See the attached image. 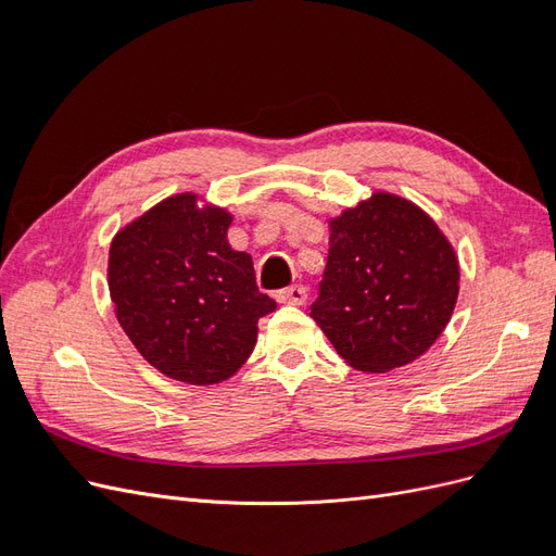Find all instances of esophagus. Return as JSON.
<instances>
[{
    "mask_svg": "<svg viewBox=\"0 0 556 556\" xmlns=\"http://www.w3.org/2000/svg\"><path fill=\"white\" fill-rule=\"evenodd\" d=\"M306 296H308V292H306L304 285H292V288H285L276 294L280 304H290V306L306 304Z\"/></svg>",
    "mask_w": 556,
    "mask_h": 556,
    "instance_id": "1",
    "label": "esophagus"
}]
</instances>
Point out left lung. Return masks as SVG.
Returning a JSON list of instances; mask_svg holds the SVG:
<instances>
[{
	"mask_svg": "<svg viewBox=\"0 0 556 556\" xmlns=\"http://www.w3.org/2000/svg\"><path fill=\"white\" fill-rule=\"evenodd\" d=\"M311 317L357 371L406 366L435 343L459 294V262L413 201L376 192L329 220Z\"/></svg>",
	"mask_w": 556,
	"mask_h": 556,
	"instance_id": "obj_1",
	"label": "left lung"
}]
</instances>
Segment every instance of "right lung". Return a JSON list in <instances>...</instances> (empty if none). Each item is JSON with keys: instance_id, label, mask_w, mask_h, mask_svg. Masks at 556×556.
I'll use <instances>...</instances> for the list:
<instances>
[{"instance_id": "1", "label": "right lung", "mask_w": 556, "mask_h": 556, "mask_svg": "<svg viewBox=\"0 0 556 556\" xmlns=\"http://www.w3.org/2000/svg\"><path fill=\"white\" fill-rule=\"evenodd\" d=\"M182 192L115 233L109 292L117 323L160 374L188 384L231 378L276 301L260 292L248 252L231 250V215Z\"/></svg>"}]
</instances>
